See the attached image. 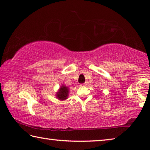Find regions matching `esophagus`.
<instances>
[{
  "mask_svg": "<svg viewBox=\"0 0 150 150\" xmlns=\"http://www.w3.org/2000/svg\"><path fill=\"white\" fill-rule=\"evenodd\" d=\"M81 85H83V86H85V85H86V83H83V84H81Z\"/></svg>",
  "mask_w": 150,
  "mask_h": 150,
  "instance_id": "1",
  "label": "esophagus"
}]
</instances>
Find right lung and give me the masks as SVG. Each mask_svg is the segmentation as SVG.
<instances>
[{"mask_svg": "<svg viewBox=\"0 0 150 150\" xmlns=\"http://www.w3.org/2000/svg\"><path fill=\"white\" fill-rule=\"evenodd\" d=\"M68 95H69V88L65 85H62L56 93V98L59 100H65L67 99Z\"/></svg>", "mask_w": 150, "mask_h": 150, "instance_id": "right-lung-1", "label": "right lung"}]
</instances>
